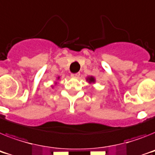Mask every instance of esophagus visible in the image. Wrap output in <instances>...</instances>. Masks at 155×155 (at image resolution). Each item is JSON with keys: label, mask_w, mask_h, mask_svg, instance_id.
Masks as SVG:
<instances>
[{"label": "esophagus", "mask_w": 155, "mask_h": 155, "mask_svg": "<svg viewBox=\"0 0 155 155\" xmlns=\"http://www.w3.org/2000/svg\"><path fill=\"white\" fill-rule=\"evenodd\" d=\"M80 74L79 73V72H77V73H73V74H71V77H79L80 76Z\"/></svg>", "instance_id": "esophagus-1"}]
</instances>
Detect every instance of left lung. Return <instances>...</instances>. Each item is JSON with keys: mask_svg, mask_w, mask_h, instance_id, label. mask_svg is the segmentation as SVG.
Returning a JSON list of instances; mask_svg holds the SVG:
<instances>
[{"mask_svg": "<svg viewBox=\"0 0 155 155\" xmlns=\"http://www.w3.org/2000/svg\"><path fill=\"white\" fill-rule=\"evenodd\" d=\"M87 80H89L90 83H92V82L94 81V79L93 77H89V78H88V79H87Z\"/></svg>", "mask_w": 155, "mask_h": 155, "instance_id": "obj_1", "label": "left lung"}]
</instances>
